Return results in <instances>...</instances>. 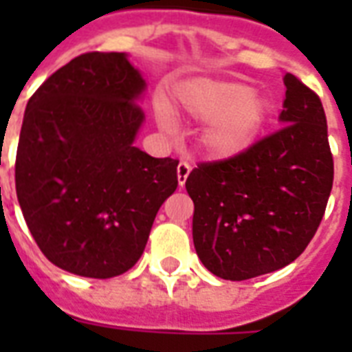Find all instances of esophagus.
<instances>
[{
	"instance_id": "1",
	"label": "esophagus",
	"mask_w": 352,
	"mask_h": 352,
	"mask_svg": "<svg viewBox=\"0 0 352 352\" xmlns=\"http://www.w3.org/2000/svg\"><path fill=\"white\" fill-rule=\"evenodd\" d=\"M190 171H192V164L186 162V160H181L179 166H177V177H179V184L184 186V182H186L188 175H190Z\"/></svg>"
}]
</instances>
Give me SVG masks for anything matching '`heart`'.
<instances>
[{
	"label": "heart",
	"instance_id": "1",
	"mask_svg": "<svg viewBox=\"0 0 352 352\" xmlns=\"http://www.w3.org/2000/svg\"><path fill=\"white\" fill-rule=\"evenodd\" d=\"M179 98L192 117L210 120L201 142L204 151L215 159L245 151L267 120V102L239 82L192 80L182 85ZM159 117L168 126L173 120L166 106L159 107Z\"/></svg>",
	"mask_w": 352,
	"mask_h": 352
}]
</instances>
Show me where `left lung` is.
Masks as SVG:
<instances>
[{
    "mask_svg": "<svg viewBox=\"0 0 352 352\" xmlns=\"http://www.w3.org/2000/svg\"><path fill=\"white\" fill-rule=\"evenodd\" d=\"M285 126L245 151L199 162L186 179L193 245L217 278L243 281L292 263L316 234L334 160L320 96L285 74Z\"/></svg>",
    "mask_w": 352,
    "mask_h": 352,
    "instance_id": "1",
    "label": "left lung"
}]
</instances>
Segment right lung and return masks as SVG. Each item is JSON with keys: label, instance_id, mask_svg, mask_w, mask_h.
Listing matches in <instances>:
<instances>
[{"label": "right lung", "instance_id": "add662e5", "mask_svg": "<svg viewBox=\"0 0 352 352\" xmlns=\"http://www.w3.org/2000/svg\"><path fill=\"white\" fill-rule=\"evenodd\" d=\"M144 85L124 52H85L27 104L16 193L36 245L67 272L95 279L127 272L177 190L179 160L133 146Z\"/></svg>", "mask_w": 352, "mask_h": 352}]
</instances>
